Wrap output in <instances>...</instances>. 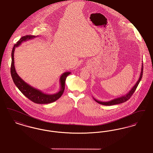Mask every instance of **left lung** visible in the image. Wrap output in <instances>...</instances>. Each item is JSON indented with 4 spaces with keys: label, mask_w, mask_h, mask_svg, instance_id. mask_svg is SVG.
Here are the masks:
<instances>
[{
    "label": "left lung",
    "mask_w": 153,
    "mask_h": 153,
    "mask_svg": "<svg viewBox=\"0 0 153 153\" xmlns=\"http://www.w3.org/2000/svg\"><path fill=\"white\" fill-rule=\"evenodd\" d=\"M143 63H142V68H141V72H140V76H139L138 80L137 81L136 84L134 85V87L131 88V90L127 94H126V95H124V96H122L120 97H117V98H115V99H114L113 100H111L108 101V102H100V101H99V100H96L94 97H93L94 99L97 102H98V103H99L100 104H102V105H115V104H120V103H122V102L127 101L131 97V96L132 95V94L134 93L135 89H137V88L138 85L139 83L140 82V80L142 79V75H143Z\"/></svg>",
    "instance_id": "1"
}]
</instances>
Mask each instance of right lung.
<instances>
[{
    "label": "right lung",
    "instance_id": "add662e5",
    "mask_svg": "<svg viewBox=\"0 0 153 153\" xmlns=\"http://www.w3.org/2000/svg\"><path fill=\"white\" fill-rule=\"evenodd\" d=\"M37 36H25L22 38L15 44L11 53V74L13 80L15 85L19 89L23 95L27 97L31 101L37 104H49L56 101L62 96L65 89V82L67 76L71 74L70 72H66L62 73L59 78L60 88L57 93L54 94H46L41 91L31 87L26 83L25 81L19 76L16 73L14 65V51L15 48L19 46L21 44L25 41L33 39Z\"/></svg>",
    "mask_w": 153,
    "mask_h": 153
}]
</instances>
